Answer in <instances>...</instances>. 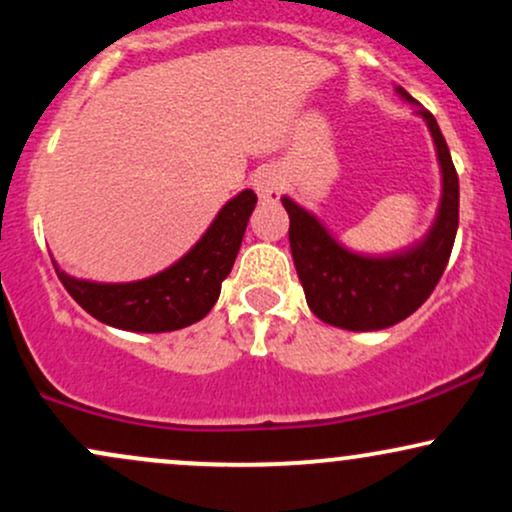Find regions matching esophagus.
Wrapping results in <instances>:
<instances>
[{"mask_svg": "<svg viewBox=\"0 0 512 512\" xmlns=\"http://www.w3.org/2000/svg\"><path fill=\"white\" fill-rule=\"evenodd\" d=\"M252 187H255L257 197H260L262 202H276L281 190H284V175H281V170L274 166L260 168L255 173V178H252Z\"/></svg>", "mask_w": 512, "mask_h": 512, "instance_id": "esophagus-1", "label": "esophagus"}]
</instances>
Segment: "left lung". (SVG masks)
<instances>
[{
	"instance_id": "obj_1",
	"label": "left lung",
	"mask_w": 512,
	"mask_h": 512,
	"mask_svg": "<svg viewBox=\"0 0 512 512\" xmlns=\"http://www.w3.org/2000/svg\"><path fill=\"white\" fill-rule=\"evenodd\" d=\"M395 91L416 105V115L433 137L440 166L438 214L424 238L387 255L354 252L339 243L313 211L291 197H281L291 219V255L308 308L327 325L351 332L385 330L421 308L445 272L460 221V182L436 117L402 86Z\"/></svg>"
}]
</instances>
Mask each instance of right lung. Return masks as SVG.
<instances>
[{
  "mask_svg": "<svg viewBox=\"0 0 512 512\" xmlns=\"http://www.w3.org/2000/svg\"><path fill=\"white\" fill-rule=\"evenodd\" d=\"M255 204V192H238L178 262L146 279L122 284L76 279L57 262L55 272L69 296L105 325L146 334L182 330L202 320L219 301L221 281L231 274Z\"/></svg>",
  "mask_w": 512,
  "mask_h": 512,
  "instance_id": "obj_1",
  "label": "right lung"
}]
</instances>
